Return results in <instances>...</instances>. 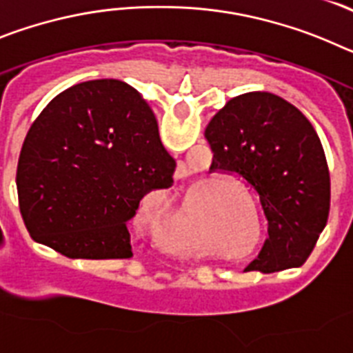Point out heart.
<instances>
[{
    "label": "heart",
    "instance_id": "1",
    "mask_svg": "<svg viewBox=\"0 0 353 353\" xmlns=\"http://www.w3.org/2000/svg\"><path fill=\"white\" fill-rule=\"evenodd\" d=\"M235 212H236V210H235Z\"/></svg>",
    "mask_w": 353,
    "mask_h": 353
}]
</instances>
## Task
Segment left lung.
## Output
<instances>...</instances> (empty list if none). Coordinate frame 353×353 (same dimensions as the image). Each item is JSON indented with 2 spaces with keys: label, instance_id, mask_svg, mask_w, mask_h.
Masks as SVG:
<instances>
[{
  "label": "left lung",
  "instance_id": "1",
  "mask_svg": "<svg viewBox=\"0 0 353 353\" xmlns=\"http://www.w3.org/2000/svg\"><path fill=\"white\" fill-rule=\"evenodd\" d=\"M205 138L212 171L236 174L258 192L269 240L245 270L301 267L316 245L330 208V176L316 130L295 105L269 92L228 102ZM270 254L271 263L261 260Z\"/></svg>",
  "mask_w": 353,
  "mask_h": 353
}]
</instances>
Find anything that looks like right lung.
Instances as JSON below:
<instances>
[{"instance_id": "1", "label": "right lung", "mask_w": 353, "mask_h": 353, "mask_svg": "<svg viewBox=\"0 0 353 353\" xmlns=\"http://www.w3.org/2000/svg\"><path fill=\"white\" fill-rule=\"evenodd\" d=\"M176 162L132 86L95 79L56 95L19 155L17 196L31 239L67 258L132 256L143 196L173 185Z\"/></svg>"}]
</instances>
